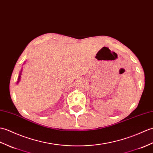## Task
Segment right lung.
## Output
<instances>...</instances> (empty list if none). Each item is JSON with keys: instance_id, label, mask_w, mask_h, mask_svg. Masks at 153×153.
<instances>
[{"instance_id": "right-lung-1", "label": "right lung", "mask_w": 153, "mask_h": 153, "mask_svg": "<svg viewBox=\"0 0 153 153\" xmlns=\"http://www.w3.org/2000/svg\"><path fill=\"white\" fill-rule=\"evenodd\" d=\"M21 73H22V71H21V72H20V73H19V76H18V83L19 82V79H20V75H21Z\"/></svg>"}]
</instances>
